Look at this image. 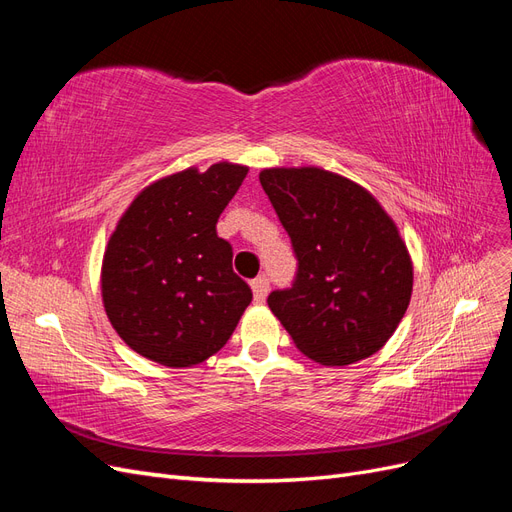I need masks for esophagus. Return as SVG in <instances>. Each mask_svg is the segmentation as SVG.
I'll return each mask as SVG.
<instances>
[{
  "label": "esophagus",
  "instance_id": "esophagus-1",
  "mask_svg": "<svg viewBox=\"0 0 512 512\" xmlns=\"http://www.w3.org/2000/svg\"><path fill=\"white\" fill-rule=\"evenodd\" d=\"M252 292H254V301L256 303L265 301L267 292H269V280H267L265 275H260V277H256V280H252Z\"/></svg>",
  "mask_w": 512,
  "mask_h": 512
}]
</instances>
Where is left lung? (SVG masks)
<instances>
[{
	"label": "left lung",
	"mask_w": 512,
	"mask_h": 512,
	"mask_svg": "<svg viewBox=\"0 0 512 512\" xmlns=\"http://www.w3.org/2000/svg\"><path fill=\"white\" fill-rule=\"evenodd\" d=\"M260 185L297 256L292 286L267 299L292 342L322 365L378 352L412 294V260L395 222L359 183L316 166L267 168Z\"/></svg>",
	"instance_id": "8db88e82"
}]
</instances>
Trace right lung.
I'll list each match as a JSON object with an SVG mask.
<instances>
[{
  "label": "right lung",
  "mask_w": 512,
  "mask_h": 512,
  "mask_svg": "<svg viewBox=\"0 0 512 512\" xmlns=\"http://www.w3.org/2000/svg\"><path fill=\"white\" fill-rule=\"evenodd\" d=\"M247 166L220 162L151 183L121 215L102 260V301L134 352L190 367L224 348L252 290L232 271L220 213Z\"/></svg>",
  "instance_id": "1"
}]
</instances>
